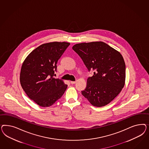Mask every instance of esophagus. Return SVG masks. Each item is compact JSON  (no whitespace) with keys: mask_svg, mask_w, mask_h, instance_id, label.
Segmentation results:
<instances>
[{"mask_svg":"<svg viewBox=\"0 0 149 149\" xmlns=\"http://www.w3.org/2000/svg\"><path fill=\"white\" fill-rule=\"evenodd\" d=\"M76 82H77V81H70V83H71V84H75V83H76Z\"/></svg>","mask_w":149,"mask_h":149,"instance_id":"esophagus-1","label":"esophagus"}]
</instances>
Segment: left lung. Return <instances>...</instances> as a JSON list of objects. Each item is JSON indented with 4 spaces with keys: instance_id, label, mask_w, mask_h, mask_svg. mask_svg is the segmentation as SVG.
I'll return each mask as SVG.
<instances>
[{
    "instance_id": "left-lung-1",
    "label": "left lung",
    "mask_w": 149,
    "mask_h": 149,
    "mask_svg": "<svg viewBox=\"0 0 149 149\" xmlns=\"http://www.w3.org/2000/svg\"><path fill=\"white\" fill-rule=\"evenodd\" d=\"M89 71L94 75L87 80L82 95L97 107L108 104L125 86L126 65L121 54L102 41L77 44L72 46Z\"/></svg>"
}]
</instances>
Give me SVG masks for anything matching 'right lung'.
Masks as SVG:
<instances>
[{
    "label": "right lung",
    "instance_id": "obj_1",
    "mask_svg": "<svg viewBox=\"0 0 149 149\" xmlns=\"http://www.w3.org/2000/svg\"><path fill=\"white\" fill-rule=\"evenodd\" d=\"M70 45L67 42L42 44L28 55L20 72V83L28 97L42 107H49L61 98L68 85L54 78L57 63Z\"/></svg>",
    "mask_w": 149,
    "mask_h": 149
}]
</instances>
